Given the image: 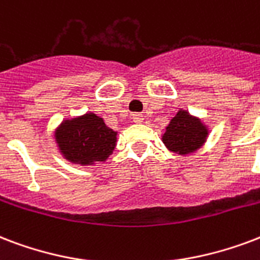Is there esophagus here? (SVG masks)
Returning a JSON list of instances; mask_svg holds the SVG:
<instances>
[{
    "instance_id": "1",
    "label": "esophagus",
    "mask_w": 260,
    "mask_h": 260,
    "mask_svg": "<svg viewBox=\"0 0 260 260\" xmlns=\"http://www.w3.org/2000/svg\"><path fill=\"white\" fill-rule=\"evenodd\" d=\"M132 118H134V122H136V124H142L144 120V116L142 113H135L134 116H132Z\"/></svg>"
}]
</instances>
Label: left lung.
<instances>
[{"instance_id": "obj_1", "label": "left lung", "mask_w": 260, "mask_h": 260, "mask_svg": "<svg viewBox=\"0 0 260 260\" xmlns=\"http://www.w3.org/2000/svg\"><path fill=\"white\" fill-rule=\"evenodd\" d=\"M209 125L201 117L193 116L185 109H180L164 128L162 143L169 151L177 155H192L199 151L207 142Z\"/></svg>"}]
</instances>
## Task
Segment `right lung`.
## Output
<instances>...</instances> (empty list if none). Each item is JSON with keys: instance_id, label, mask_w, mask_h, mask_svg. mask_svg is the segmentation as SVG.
<instances>
[{"instance_id": "add662e5", "label": "right lung", "mask_w": 260, "mask_h": 260, "mask_svg": "<svg viewBox=\"0 0 260 260\" xmlns=\"http://www.w3.org/2000/svg\"><path fill=\"white\" fill-rule=\"evenodd\" d=\"M118 132L106 125L102 117L87 112L59 122L54 129L57 150L73 165L94 166L112 155Z\"/></svg>"}]
</instances>
